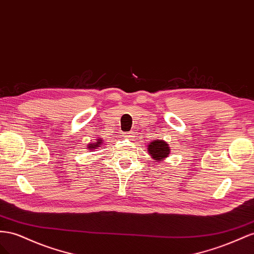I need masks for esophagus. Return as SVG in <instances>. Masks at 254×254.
I'll use <instances>...</instances> for the list:
<instances>
[{"mask_svg":"<svg viewBox=\"0 0 254 254\" xmlns=\"http://www.w3.org/2000/svg\"><path fill=\"white\" fill-rule=\"evenodd\" d=\"M131 134L132 133H123V136H125V137H129V136H131Z\"/></svg>","mask_w":254,"mask_h":254,"instance_id":"34e87169","label":"esophagus"}]
</instances>
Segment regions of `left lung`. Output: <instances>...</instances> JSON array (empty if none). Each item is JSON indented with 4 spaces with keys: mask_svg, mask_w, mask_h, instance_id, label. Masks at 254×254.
<instances>
[{
    "mask_svg": "<svg viewBox=\"0 0 254 254\" xmlns=\"http://www.w3.org/2000/svg\"><path fill=\"white\" fill-rule=\"evenodd\" d=\"M149 153L153 156L154 159H163L167 157L169 154V147L168 144L163 140H157L150 142L148 146Z\"/></svg>",
    "mask_w": 254,
    "mask_h": 254,
    "instance_id": "left-lung-1",
    "label": "left lung"
}]
</instances>
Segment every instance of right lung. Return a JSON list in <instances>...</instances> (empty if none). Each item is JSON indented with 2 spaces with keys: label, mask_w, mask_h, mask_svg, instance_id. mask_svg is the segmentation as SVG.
<instances>
[{
  "label": "right lung",
  "mask_w": 254,
  "mask_h": 254,
  "mask_svg": "<svg viewBox=\"0 0 254 254\" xmlns=\"http://www.w3.org/2000/svg\"><path fill=\"white\" fill-rule=\"evenodd\" d=\"M101 142H102V141H101V140L99 139L97 143H93V144H89V146H90V147H87V148H90V149H96V148L100 147V144H101Z\"/></svg>",
  "instance_id": "obj_1"
}]
</instances>
